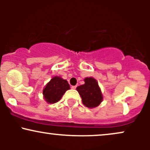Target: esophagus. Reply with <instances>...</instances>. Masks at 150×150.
Returning <instances> with one entry per match:
<instances>
[{
    "label": "esophagus",
    "instance_id": "1",
    "mask_svg": "<svg viewBox=\"0 0 150 150\" xmlns=\"http://www.w3.org/2000/svg\"><path fill=\"white\" fill-rule=\"evenodd\" d=\"M71 88L73 89H75L77 88V85H75V86H72Z\"/></svg>",
    "mask_w": 150,
    "mask_h": 150
}]
</instances>
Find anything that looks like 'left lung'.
<instances>
[{
	"label": "left lung",
	"instance_id": "8db88e82",
	"mask_svg": "<svg viewBox=\"0 0 150 150\" xmlns=\"http://www.w3.org/2000/svg\"><path fill=\"white\" fill-rule=\"evenodd\" d=\"M83 104L88 108L97 107L103 99L98 82L92 77H86L85 84L77 87Z\"/></svg>",
	"mask_w": 150,
	"mask_h": 150
}]
</instances>
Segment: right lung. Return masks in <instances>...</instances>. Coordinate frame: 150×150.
<instances>
[{
    "label": "right lung",
    "mask_w": 150,
    "mask_h": 150,
    "mask_svg": "<svg viewBox=\"0 0 150 150\" xmlns=\"http://www.w3.org/2000/svg\"><path fill=\"white\" fill-rule=\"evenodd\" d=\"M69 89L70 85L68 81L56 76L53 77L46 85L43 90V94L48 103L54 104L59 101L65 92Z\"/></svg>",
    "instance_id": "obj_1"
}]
</instances>
